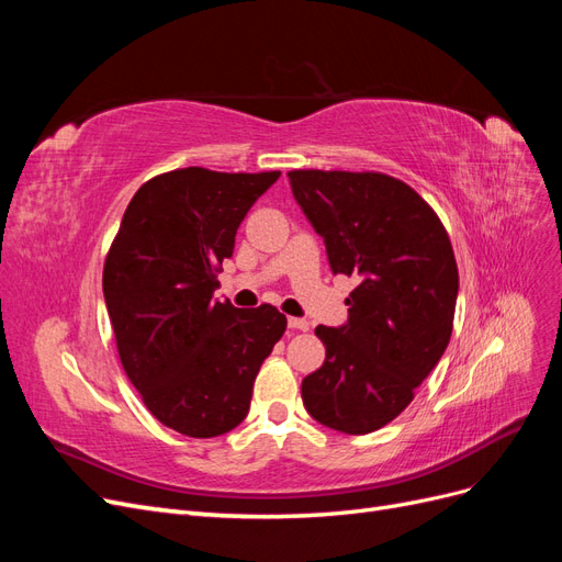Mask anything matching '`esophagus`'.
<instances>
[{
    "label": "esophagus",
    "mask_w": 562,
    "mask_h": 562,
    "mask_svg": "<svg viewBox=\"0 0 562 562\" xmlns=\"http://www.w3.org/2000/svg\"><path fill=\"white\" fill-rule=\"evenodd\" d=\"M288 328H293V330H310V321H307V318H295V316H291V318H288Z\"/></svg>",
    "instance_id": "obj_1"
}]
</instances>
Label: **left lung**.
<instances>
[{"label":"left lung","mask_w":562,"mask_h":562,"mask_svg":"<svg viewBox=\"0 0 562 562\" xmlns=\"http://www.w3.org/2000/svg\"><path fill=\"white\" fill-rule=\"evenodd\" d=\"M288 180L333 274L359 279L345 326L316 328L326 361L302 380L304 407L335 431H378L411 405L450 342L459 274L448 232L413 187L384 173Z\"/></svg>","instance_id":"1"}]
</instances>
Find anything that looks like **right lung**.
<instances>
[{"instance_id":"1","label":"right lung","mask_w":562,"mask_h":562,"mask_svg":"<svg viewBox=\"0 0 562 562\" xmlns=\"http://www.w3.org/2000/svg\"><path fill=\"white\" fill-rule=\"evenodd\" d=\"M279 176L190 166L151 178L108 252L103 293L119 359L147 411L178 434L213 438L239 427L285 330L271 304L236 310L213 300L236 229Z\"/></svg>"}]
</instances>
